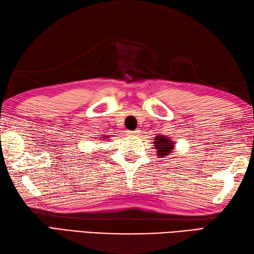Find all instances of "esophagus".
Wrapping results in <instances>:
<instances>
[{
	"label": "esophagus",
	"instance_id": "34e87169",
	"mask_svg": "<svg viewBox=\"0 0 254 254\" xmlns=\"http://www.w3.org/2000/svg\"><path fill=\"white\" fill-rule=\"evenodd\" d=\"M139 133V130H135V131H127V134L130 136H135Z\"/></svg>",
	"mask_w": 254,
	"mask_h": 254
}]
</instances>
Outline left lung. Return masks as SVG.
I'll list each match as a JSON object with an SVG mask.
<instances>
[{
	"instance_id": "1",
	"label": "left lung",
	"mask_w": 254,
	"mask_h": 254,
	"mask_svg": "<svg viewBox=\"0 0 254 254\" xmlns=\"http://www.w3.org/2000/svg\"><path fill=\"white\" fill-rule=\"evenodd\" d=\"M154 148L156 149L157 156L160 158H164L166 156L171 155L176 147L175 142L169 136L166 135H157L154 138Z\"/></svg>"
}]
</instances>
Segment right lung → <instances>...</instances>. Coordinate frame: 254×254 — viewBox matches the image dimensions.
<instances>
[{
	"label": "right lung",
	"mask_w": 254,
	"mask_h": 254,
	"mask_svg": "<svg viewBox=\"0 0 254 254\" xmlns=\"http://www.w3.org/2000/svg\"><path fill=\"white\" fill-rule=\"evenodd\" d=\"M101 138V141H108V139H109L110 137L109 136H108L107 135V134H105V135L104 136H99V138L98 139H100Z\"/></svg>",
	"instance_id": "right-lung-1"
}]
</instances>
